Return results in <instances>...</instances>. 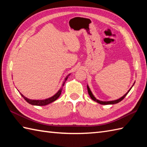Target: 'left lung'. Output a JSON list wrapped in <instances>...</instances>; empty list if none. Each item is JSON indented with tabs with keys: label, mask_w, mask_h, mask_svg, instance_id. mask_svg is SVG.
<instances>
[{
	"label": "left lung",
	"mask_w": 147,
	"mask_h": 147,
	"mask_svg": "<svg viewBox=\"0 0 147 147\" xmlns=\"http://www.w3.org/2000/svg\"><path fill=\"white\" fill-rule=\"evenodd\" d=\"M135 83H133V86L134 85V84H135ZM133 86H131V88L128 90V91H127V92L126 93V94H124L123 96H122V97H121V98H118V99H117V100H111V101H101V100H98V99H96V98L95 97V96H94V95H93V93H92L91 90H90V88H89V86H88V85H87V90H88V94H89L90 96V97H91V98L93 100H94L95 102H96L97 103H98V104H102V105H109V104H117V103L121 102V100H123L124 98V97H125V96L127 95V93H128V92L130 91L131 89L132 88Z\"/></svg>",
	"instance_id": "8db88e82"
}]
</instances>
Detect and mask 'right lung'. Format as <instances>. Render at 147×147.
I'll return each mask as SVG.
<instances>
[{
  "label": "right lung",
  "instance_id": "1",
  "mask_svg": "<svg viewBox=\"0 0 147 147\" xmlns=\"http://www.w3.org/2000/svg\"><path fill=\"white\" fill-rule=\"evenodd\" d=\"M69 75H70V74H68V75L65 78L64 81L63 82V83H62V86L61 87V88L59 90V91L57 93H56L54 95H53L52 96H51V97H50L49 98H46L45 100H32V99L28 98L27 97H26V96H24L21 93H20V94L24 98V100H25L28 103H29V104H31V105H38V106H43V105H48L49 104H51V103L54 102L55 100H57L59 97V96H60L61 94L62 90V88H63V86L64 85V83H65V82H66V80H67L68 77H69Z\"/></svg>",
  "mask_w": 147,
  "mask_h": 147
}]
</instances>
